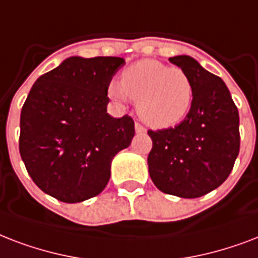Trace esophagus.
<instances>
[{"instance_id":"34e87169","label":"esophagus","mask_w":258,"mask_h":258,"mask_svg":"<svg viewBox=\"0 0 258 258\" xmlns=\"http://www.w3.org/2000/svg\"><path fill=\"white\" fill-rule=\"evenodd\" d=\"M135 129H136V132H137V133H145V127L143 126V125H141V123H139V122H136V125H135Z\"/></svg>"}]
</instances>
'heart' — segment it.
Instances as JSON below:
<instances>
[{
    "label": "heart",
    "instance_id": "b5f03b06",
    "mask_svg": "<svg viewBox=\"0 0 258 258\" xmlns=\"http://www.w3.org/2000/svg\"><path fill=\"white\" fill-rule=\"evenodd\" d=\"M107 94L117 102L137 99L144 122L165 129L185 118L194 102V83L184 70L144 59L123 70L121 81L109 82Z\"/></svg>",
    "mask_w": 258,
    "mask_h": 258
}]
</instances>
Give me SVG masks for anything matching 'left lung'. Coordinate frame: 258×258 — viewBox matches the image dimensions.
<instances>
[{"mask_svg": "<svg viewBox=\"0 0 258 258\" xmlns=\"http://www.w3.org/2000/svg\"><path fill=\"white\" fill-rule=\"evenodd\" d=\"M188 74L194 102L175 127L148 131L152 149L148 169L164 194L199 198L230 175L239 152V115L225 82L187 55L169 57Z\"/></svg>", "mask_w": 258, "mask_h": 258, "instance_id": "obj_1", "label": "left lung"}]
</instances>
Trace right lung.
Masks as SVG:
<instances>
[{
	"label": "right lung",
	"mask_w": 258,
	"mask_h": 258,
	"mask_svg": "<svg viewBox=\"0 0 258 258\" xmlns=\"http://www.w3.org/2000/svg\"><path fill=\"white\" fill-rule=\"evenodd\" d=\"M122 57L71 56L32 86L20 117V155L35 184L66 203L97 197L135 121L107 113V86Z\"/></svg>",
	"instance_id": "right-lung-1"
}]
</instances>
